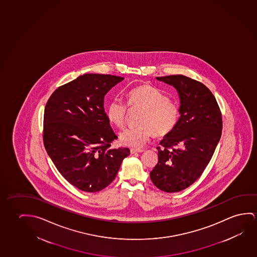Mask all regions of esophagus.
Returning a JSON list of instances; mask_svg holds the SVG:
<instances>
[{
    "label": "esophagus",
    "instance_id": "1",
    "mask_svg": "<svg viewBox=\"0 0 257 257\" xmlns=\"http://www.w3.org/2000/svg\"><path fill=\"white\" fill-rule=\"evenodd\" d=\"M131 153L135 154V153H142L144 150H141V149H131Z\"/></svg>",
    "mask_w": 257,
    "mask_h": 257
}]
</instances>
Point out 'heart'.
I'll use <instances>...</instances> for the list:
<instances>
[{"label":"heart","instance_id":"obj_1","mask_svg":"<svg viewBox=\"0 0 257 257\" xmlns=\"http://www.w3.org/2000/svg\"><path fill=\"white\" fill-rule=\"evenodd\" d=\"M131 107L142 108L138 126L129 127L119 134L123 145L140 148L152 135L163 137L170 134L177 124L180 109L174 101L157 88L144 84L132 89L126 95ZM128 107L122 100H111L107 108V117L116 126L122 127L126 120Z\"/></svg>","mask_w":257,"mask_h":257}]
</instances>
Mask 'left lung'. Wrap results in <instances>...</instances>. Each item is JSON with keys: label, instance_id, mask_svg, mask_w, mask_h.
Listing matches in <instances>:
<instances>
[{"label": "left lung", "instance_id": "8db88e82", "mask_svg": "<svg viewBox=\"0 0 257 257\" xmlns=\"http://www.w3.org/2000/svg\"><path fill=\"white\" fill-rule=\"evenodd\" d=\"M174 86L180 98V118L158 147V162L150 179L159 190L178 192L200 177L221 139L222 120L207 87L184 75L156 77Z\"/></svg>", "mask_w": 257, "mask_h": 257}]
</instances>
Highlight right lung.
I'll return each mask as SVG.
<instances>
[{
	"instance_id": "right-lung-1",
	"label": "right lung",
	"mask_w": 257,
	"mask_h": 257,
	"mask_svg": "<svg viewBox=\"0 0 257 257\" xmlns=\"http://www.w3.org/2000/svg\"><path fill=\"white\" fill-rule=\"evenodd\" d=\"M123 77L84 74L59 87L44 109V143L67 182L86 192L114 181L128 148L110 149L117 139L104 109V97Z\"/></svg>"
}]
</instances>
